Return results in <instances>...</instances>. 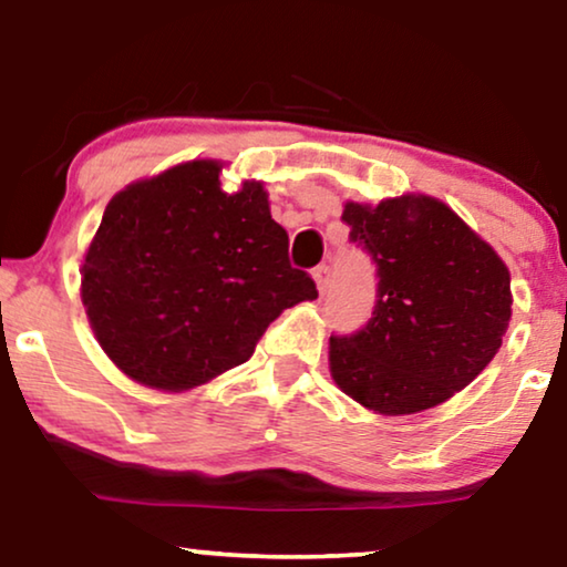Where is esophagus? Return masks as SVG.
I'll return each instance as SVG.
<instances>
[{
	"mask_svg": "<svg viewBox=\"0 0 567 567\" xmlns=\"http://www.w3.org/2000/svg\"><path fill=\"white\" fill-rule=\"evenodd\" d=\"M312 278H315V284H317V291H320V297H324V293H328V289H330V268L328 266L315 268Z\"/></svg>",
	"mask_w": 567,
	"mask_h": 567,
	"instance_id": "1",
	"label": "esophagus"
}]
</instances>
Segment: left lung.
Wrapping results in <instances>:
<instances>
[{
	"label": "left lung",
	"mask_w": 567,
	"mask_h": 567,
	"mask_svg": "<svg viewBox=\"0 0 567 567\" xmlns=\"http://www.w3.org/2000/svg\"><path fill=\"white\" fill-rule=\"evenodd\" d=\"M343 221L377 262L379 299L367 328L330 338V377L379 415L441 405L498 353L514 305L506 262L423 193L346 200Z\"/></svg>",
	"instance_id": "8db88e82"
}]
</instances>
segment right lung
<instances>
[{
  "label": "right lung",
  "instance_id": "add662e5",
  "mask_svg": "<svg viewBox=\"0 0 567 567\" xmlns=\"http://www.w3.org/2000/svg\"><path fill=\"white\" fill-rule=\"evenodd\" d=\"M193 159L115 193L82 262L97 343L134 382L183 392L250 359L284 309L317 299L260 181L221 188Z\"/></svg>",
  "mask_w": 567,
  "mask_h": 567
}]
</instances>
